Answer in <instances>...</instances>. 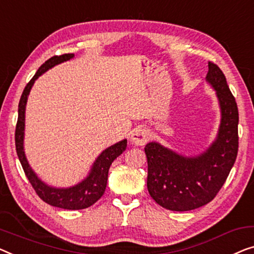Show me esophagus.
<instances>
[{
  "mask_svg": "<svg viewBox=\"0 0 254 254\" xmlns=\"http://www.w3.org/2000/svg\"><path fill=\"white\" fill-rule=\"evenodd\" d=\"M150 138L149 131L143 127H135L131 133V141L137 146H143L148 142Z\"/></svg>",
  "mask_w": 254,
  "mask_h": 254,
  "instance_id": "esophagus-1",
  "label": "esophagus"
}]
</instances>
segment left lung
Segmentation results:
<instances>
[{
    "instance_id": "8db88e82",
    "label": "left lung",
    "mask_w": 254,
    "mask_h": 254,
    "mask_svg": "<svg viewBox=\"0 0 254 254\" xmlns=\"http://www.w3.org/2000/svg\"><path fill=\"white\" fill-rule=\"evenodd\" d=\"M206 81L221 107L218 138L205 153L184 157L157 142L145 147L147 188L153 199L172 211H190L210 203L224 186L238 151V108L222 70L209 62Z\"/></svg>"
}]
</instances>
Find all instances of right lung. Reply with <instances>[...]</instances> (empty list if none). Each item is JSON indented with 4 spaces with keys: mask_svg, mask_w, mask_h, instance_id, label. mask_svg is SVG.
I'll list each match as a JSON object with an SVG mask.
<instances>
[{
    "mask_svg": "<svg viewBox=\"0 0 254 254\" xmlns=\"http://www.w3.org/2000/svg\"><path fill=\"white\" fill-rule=\"evenodd\" d=\"M73 54H65L62 56H54L48 59L42 66L39 68L36 74L25 86L24 92L21 94L20 101L18 105V121L16 126V132H14V141H16V150L19 161H20L22 169L26 177L28 178L30 185L39 197L44 200L45 203L50 204L52 206L62 207L66 210H82L86 209L97 202L101 196L104 195L106 186H107L108 179V170L116 157H119L127 148V140L115 143L107 149H105L100 156L94 162L93 168L91 169L89 177L83 180L81 184L76 186L66 188V189H57L51 188L43 184L35 173L32 171L27 160L25 157L24 146H22V140H24V128H25V108L27 103V97L29 91L35 82V79L41 76L44 71L49 68L54 67L55 65L66 62L73 58Z\"/></svg>",
    "mask_w": 254,
    "mask_h": 254,
    "instance_id": "add662e5",
    "label": "right lung"
}]
</instances>
